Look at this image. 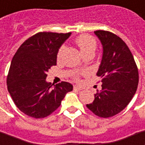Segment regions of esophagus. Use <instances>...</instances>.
<instances>
[{
  "label": "esophagus",
  "mask_w": 145,
  "mask_h": 145,
  "mask_svg": "<svg viewBox=\"0 0 145 145\" xmlns=\"http://www.w3.org/2000/svg\"><path fill=\"white\" fill-rule=\"evenodd\" d=\"M73 89H75V90H81L82 89V87L81 86H74V87H73Z\"/></svg>",
  "instance_id": "1"
}]
</instances>
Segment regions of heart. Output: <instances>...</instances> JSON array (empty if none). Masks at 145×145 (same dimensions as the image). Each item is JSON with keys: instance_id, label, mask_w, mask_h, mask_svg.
Here are the masks:
<instances>
[{"instance_id": "heart-1", "label": "heart", "mask_w": 145, "mask_h": 145, "mask_svg": "<svg viewBox=\"0 0 145 145\" xmlns=\"http://www.w3.org/2000/svg\"><path fill=\"white\" fill-rule=\"evenodd\" d=\"M76 43L79 47L82 55L87 53H92L93 54L95 52V49L97 47V42L95 39L90 35H81L76 39ZM62 49H59L58 52V57H59Z\"/></svg>"}]
</instances>
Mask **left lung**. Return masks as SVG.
I'll use <instances>...</instances> for the list:
<instances>
[{"label": "left lung", "mask_w": 145, "mask_h": 145, "mask_svg": "<svg viewBox=\"0 0 145 145\" xmlns=\"http://www.w3.org/2000/svg\"><path fill=\"white\" fill-rule=\"evenodd\" d=\"M103 45V57L97 72L102 89L94 94L86 106L102 118L112 117L122 111L137 92L139 73L131 51L120 37L111 32L96 31Z\"/></svg>", "instance_id": "8db88e82"}]
</instances>
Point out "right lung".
Here are the masks:
<instances>
[{
    "label": "right lung",
    "mask_w": 145,
    "mask_h": 145,
    "mask_svg": "<svg viewBox=\"0 0 145 145\" xmlns=\"http://www.w3.org/2000/svg\"><path fill=\"white\" fill-rule=\"evenodd\" d=\"M71 33L39 32L23 42L11 61L7 76L8 91L22 112L45 118L60 106L72 85L62 81L52 86L47 72L56 65L59 49Z\"/></svg>",
    "instance_id": "right-lung-1"
}]
</instances>
